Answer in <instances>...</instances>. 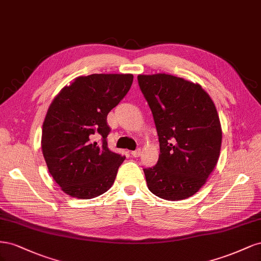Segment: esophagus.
<instances>
[{
	"label": "esophagus",
	"mask_w": 261,
	"mask_h": 261,
	"mask_svg": "<svg viewBox=\"0 0 261 261\" xmlns=\"http://www.w3.org/2000/svg\"><path fill=\"white\" fill-rule=\"evenodd\" d=\"M131 155L133 156V158H139V156L141 155V150L140 148H138V150H136V151H132Z\"/></svg>",
	"instance_id": "esophagus-1"
}]
</instances>
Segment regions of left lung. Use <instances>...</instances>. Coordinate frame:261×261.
Listing matches in <instances>:
<instances>
[{"label": "left lung", "instance_id": "obj_1", "mask_svg": "<svg viewBox=\"0 0 261 261\" xmlns=\"http://www.w3.org/2000/svg\"><path fill=\"white\" fill-rule=\"evenodd\" d=\"M158 131L160 158L143 168L147 187L162 199L195 195L217 165L222 129L217 108L199 84L169 74L138 75Z\"/></svg>", "mask_w": 261, "mask_h": 261}]
</instances>
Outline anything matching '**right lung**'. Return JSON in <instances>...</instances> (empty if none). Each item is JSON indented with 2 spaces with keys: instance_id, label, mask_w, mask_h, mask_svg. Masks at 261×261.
<instances>
[{
  "instance_id": "add662e5",
  "label": "right lung",
  "mask_w": 261,
  "mask_h": 261,
  "mask_svg": "<svg viewBox=\"0 0 261 261\" xmlns=\"http://www.w3.org/2000/svg\"><path fill=\"white\" fill-rule=\"evenodd\" d=\"M132 82V74L80 76L51 102L42 124V154L66 195L92 199L113 186L125 156L108 148L107 115Z\"/></svg>"
}]
</instances>
